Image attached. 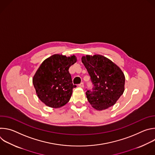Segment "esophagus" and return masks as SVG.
I'll use <instances>...</instances> for the list:
<instances>
[{
    "mask_svg": "<svg viewBox=\"0 0 155 155\" xmlns=\"http://www.w3.org/2000/svg\"><path fill=\"white\" fill-rule=\"evenodd\" d=\"M78 86H80V87H84V84H83V82H81V83H80L79 84H78Z\"/></svg>",
    "mask_w": 155,
    "mask_h": 155,
    "instance_id": "esophagus-1",
    "label": "esophagus"
}]
</instances>
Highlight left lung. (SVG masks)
<instances>
[{"label":"left lung","mask_w":155,"mask_h":155,"mask_svg":"<svg viewBox=\"0 0 155 155\" xmlns=\"http://www.w3.org/2000/svg\"><path fill=\"white\" fill-rule=\"evenodd\" d=\"M81 61L93 84L92 90L86 92L88 102L97 110L113 106L124 91L125 77L122 71L102 55H86Z\"/></svg>","instance_id":"1"}]
</instances>
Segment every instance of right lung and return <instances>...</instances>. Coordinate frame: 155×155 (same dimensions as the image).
Returning <instances> with one entry per match:
<instances>
[{"mask_svg": "<svg viewBox=\"0 0 155 155\" xmlns=\"http://www.w3.org/2000/svg\"><path fill=\"white\" fill-rule=\"evenodd\" d=\"M76 61L74 55L54 54L41 64L32 83L38 97L46 105L59 108L69 101L76 85L72 83L69 69Z\"/></svg>", "mask_w": 155, "mask_h": 155, "instance_id": "1", "label": "right lung"}]
</instances>
